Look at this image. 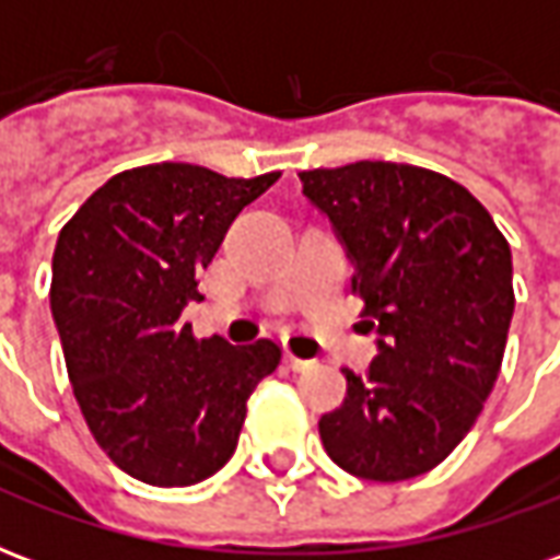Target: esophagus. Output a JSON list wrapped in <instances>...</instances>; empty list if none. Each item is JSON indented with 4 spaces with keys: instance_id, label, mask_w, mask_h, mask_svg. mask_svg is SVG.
<instances>
[{
    "instance_id": "1",
    "label": "esophagus",
    "mask_w": 560,
    "mask_h": 560,
    "mask_svg": "<svg viewBox=\"0 0 560 560\" xmlns=\"http://www.w3.org/2000/svg\"><path fill=\"white\" fill-rule=\"evenodd\" d=\"M284 363L291 365L293 372H305V369H308V365H312V360H303V357H296V353H284Z\"/></svg>"
}]
</instances>
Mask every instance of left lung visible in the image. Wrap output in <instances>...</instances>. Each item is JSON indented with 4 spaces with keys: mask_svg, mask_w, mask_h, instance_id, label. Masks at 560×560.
Wrapping results in <instances>:
<instances>
[{
    "mask_svg": "<svg viewBox=\"0 0 560 560\" xmlns=\"http://www.w3.org/2000/svg\"><path fill=\"white\" fill-rule=\"evenodd\" d=\"M303 195L348 245L377 353L320 417L329 458L399 482L441 465L492 393L513 317V257L477 197L444 173L357 161L303 171ZM372 324V320H369Z\"/></svg>",
    "mask_w": 560,
    "mask_h": 560,
    "instance_id": "obj_1",
    "label": "left lung"
}]
</instances>
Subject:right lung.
Returning a JSON list of instances; mask_svg holds the SVG:
<instances>
[{"label":"right lung","mask_w":560,"mask_h":560,"mask_svg":"<svg viewBox=\"0 0 560 560\" xmlns=\"http://www.w3.org/2000/svg\"><path fill=\"white\" fill-rule=\"evenodd\" d=\"M281 173L228 179L161 161L110 176L66 221L50 312L92 438L135 480L195 486L233 456L279 341L197 339L183 308L231 221Z\"/></svg>","instance_id":"1"}]
</instances>
